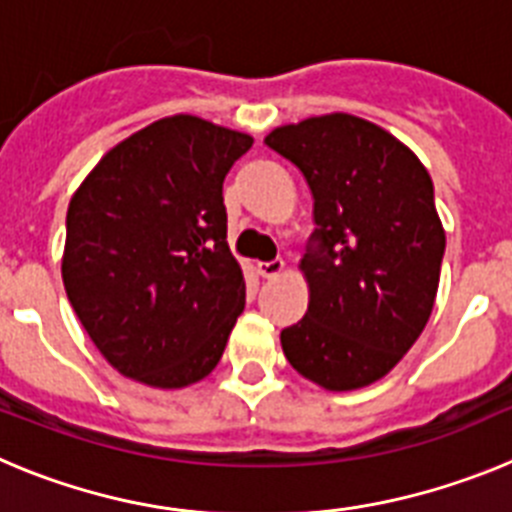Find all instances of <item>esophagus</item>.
<instances>
[{
    "instance_id": "34e87169",
    "label": "esophagus",
    "mask_w": 512,
    "mask_h": 512,
    "mask_svg": "<svg viewBox=\"0 0 512 512\" xmlns=\"http://www.w3.org/2000/svg\"><path fill=\"white\" fill-rule=\"evenodd\" d=\"M259 274L264 279H277L279 274H284V261H266V264H259Z\"/></svg>"
}]
</instances>
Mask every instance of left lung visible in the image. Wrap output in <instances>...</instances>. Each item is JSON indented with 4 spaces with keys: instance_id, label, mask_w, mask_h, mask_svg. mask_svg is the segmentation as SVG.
<instances>
[{
    "instance_id": "8db88e82",
    "label": "left lung",
    "mask_w": 512,
    "mask_h": 512,
    "mask_svg": "<svg viewBox=\"0 0 512 512\" xmlns=\"http://www.w3.org/2000/svg\"><path fill=\"white\" fill-rule=\"evenodd\" d=\"M312 192L300 269L310 302L282 330L284 356L328 392L390 374L431 318L446 248L433 182L405 143L346 112L307 117L264 138Z\"/></svg>"
}]
</instances>
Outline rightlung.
<instances>
[{
  "mask_svg": "<svg viewBox=\"0 0 512 512\" xmlns=\"http://www.w3.org/2000/svg\"><path fill=\"white\" fill-rule=\"evenodd\" d=\"M253 138L194 115L102 156L66 212L63 287L99 354L158 390L200 382L246 305L223 182Z\"/></svg>",
  "mask_w": 512,
  "mask_h": 512,
  "instance_id": "1",
  "label": "right lung"
}]
</instances>
